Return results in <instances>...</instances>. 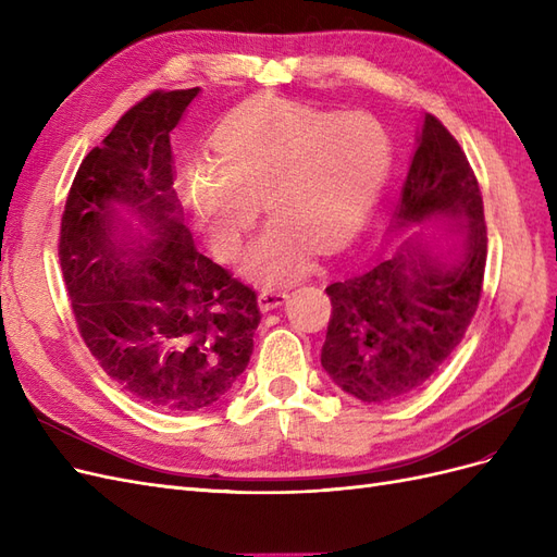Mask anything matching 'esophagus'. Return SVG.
Wrapping results in <instances>:
<instances>
[{
    "instance_id": "esophagus-1",
    "label": "esophagus",
    "mask_w": 557,
    "mask_h": 557,
    "mask_svg": "<svg viewBox=\"0 0 557 557\" xmlns=\"http://www.w3.org/2000/svg\"><path fill=\"white\" fill-rule=\"evenodd\" d=\"M257 300H259V308L263 312H268L273 308H280V305L286 300V292H282V289H261Z\"/></svg>"
}]
</instances>
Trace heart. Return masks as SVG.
<instances>
[{"instance_id":"b5f03b06","label":"heart","mask_w":557,"mask_h":557,"mask_svg":"<svg viewBox=\"0 0 557 557\" xmlns=\"http://www.w3.org/2000/svg\"><path fill=\"white\" fill-rule=\"evenodd\" d=\"M214 171L196 169L185 203L210 245L228 257L252 224L257 201L275 222L249 247L245 271L284 282L308 271L312 247L343 243L380 189L391 146L363 113L335 115L305 106H265L214 134Z\"/></svg>"}]
</instances>
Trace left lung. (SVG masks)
<instances>
[{"mask_svg":"<svg viewBox=\"0 0 557 557\" xmlns=\"http://www.w3.org/2000/svg\"><path fill=\"white\" fill-rule=\"evenodd\" d=\"M433 214L468 231L465 257L437 265L417 243L326 286L333 312L321 366L361 403H396L433 380L479 308L486 271V220L476 175L458 140L425 115L411 157L398 226Z\"/></svg>","mask_w":557,"mask_h":557,"instance_id":"left-lung-1","label":"left lung"}]
</instances>
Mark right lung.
Returning <instances> with one entry per match:
<instances>
[{"instance_id":"add662e5","label":"right lung","mask_w":557,"mask_h":557,"mask_svg":"<svg viewBox=\"0 0 557 557\" xmlns=\"http://www.w3.org/2000/svg\"><path fill=\"white\" fill-rule=\"evenodd\" d=\"M199 87L154 89L92 148L71 183L60 263L89 354L138 403L185 414L218 405L255 351L261 312L249 284L203 257L173 187L171 132ZM113 202L153 233L132 248Z\"/></svg>"}]
</instances>
